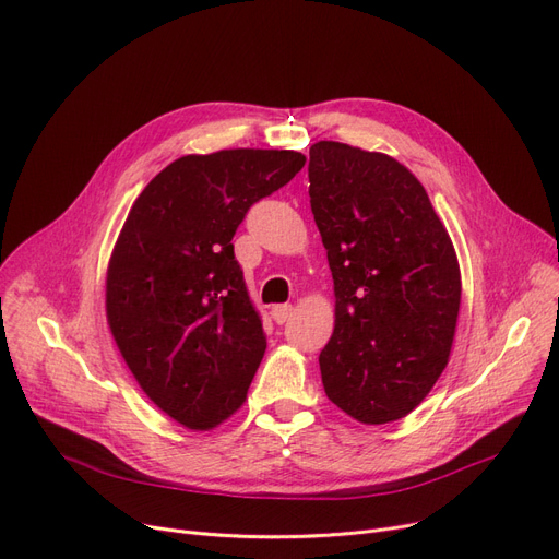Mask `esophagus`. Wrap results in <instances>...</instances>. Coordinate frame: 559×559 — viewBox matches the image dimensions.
<instances>
[{
  "mask_svg": "<svg viewBox=\"0 0 559 559\" xmlns=\"http://www.w3.org/2000/svg\"><path fill=\"white\" fill-rule=\"evenodd\" d=\"M292 314V306L289 304H278L272 308V319L276 321V324H285V321L289 319Z\"/></svg>",
  "mask_w": 559,
  "mask_h": 559,
  "instance_id": "obj_1",
  "label": "esophagus"
}]
</instances>
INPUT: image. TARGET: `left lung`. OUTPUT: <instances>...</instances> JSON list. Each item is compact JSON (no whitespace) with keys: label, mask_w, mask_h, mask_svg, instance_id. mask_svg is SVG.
Segmentation results:
<instances>
[{"label":"left lung","mask_w":559,"mask_h":559,"mask_svg":"<svg viewBox=\"0 0 559 559\" xmlns=\"http://www.w3.org/2000/svg\"><path fill=\"white\" fill-rule=\"evenodd\" d=\"M308 179L335 289L324 392L360 424L403 419L442 376L455 337L462 281L449 230L388 154L321 140Z\"/></svg>","instance_id":"8db88e82"}]
</instances>
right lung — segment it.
Returning <instances> with one entry per match:
<instances>
[{
	"label": "right lung",
	"mask_w": 559,
	"mask_h": 559,
	"mask_svg": "<svg viewBox=\"0 0 559 559\" xmlns=\"http://www.w3.org/2000/svg\"><path fill=\"white\" fill-rule=\"evenodd\" d=\"M304 165L289 150L183 156L140 192L115 242V344L142 392L190 430L219 426L247 399L267 340L230 240Z\"/></svg>",
	"instance_id": "add662e5"
}]
</instances>
